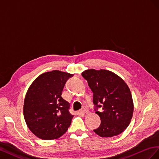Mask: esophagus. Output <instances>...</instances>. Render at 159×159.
Masks as SVG:
<instances>
[{"label":"esophagus","mask_w":159,"mask_h":159,"mask_svg":"<svg viewBox=\"0 0 159 159\" xmlns=\"http://www.w3.org/2000/svg\"><path fill=\"white\" fill-rule=\"evenodd\" d=\"M81 112L84 113V114H87V113L89 112V109H88L87 107H83L82 111H81Z\"/></svg>","instance_id":"esophagus-1"}]
</instances>
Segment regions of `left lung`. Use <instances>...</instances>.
<instances>
[{"mask_svg":"<svg viewBox=\"0 0 159 159\" xmlns=\"http://www.w3.org/2000/svg\"><path fill=\"white\" fill-rule=\"evenodd\" d=\"M93 93V102L101 120L94 132L101 137H112L122 133L132 119L134 104L128 85L119 76L107 70L88 69L82 72Z\"/></svg>","mask_w":159,"mask_h":159,"instance_id":"obj_1","label":"left lung"}]
</instances>
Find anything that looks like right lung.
Listing matches in <instances>:
<instances>
[{
  "instance_id": "right-lung-1",
  "label": "right lung",
  "mask_w": 159,
  "mask_h": 159,
  "mask_svg": "<svg viewBox=\"0 0 159 159\" xmlns=\"http://www.w3.org/2000/svg\"><path fill=\"white\" fill-rule=\"evenodd\" d=\"M72 74L54 70L39 75L26 93L23 114L29 130L43 140L61 137L69 127L73 115L69 103L61 97Z\"/></svg>"
}]
</instances>
